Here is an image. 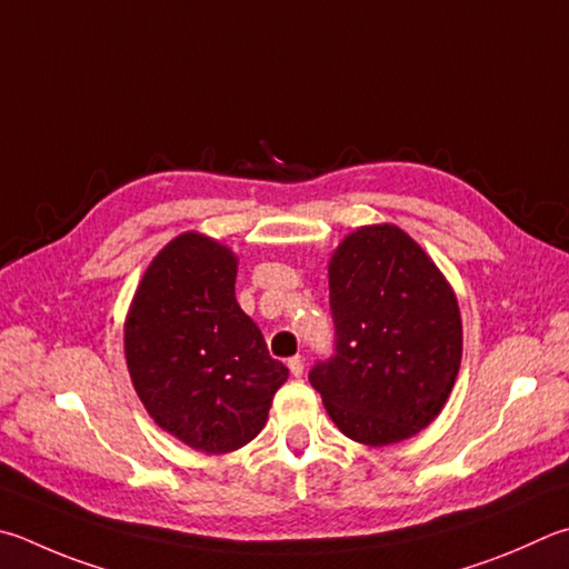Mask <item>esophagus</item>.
<instances>
[{
  "label": "esophagus",
  "instance_id": "obj_1",
  "mask_svg": "<svg viewBox=\"0 0 569 569\" xmlns=\"http://www.w3.org/2000/svg\"><path fill=\"white\" fill-rule=\"evenodd\" d=\"M288 368H291V376L293 378H301L303 376V356L288 358Z\"/></svg>",
  "mask_w": 569,
  "mask_h": 569
}]
</instances>
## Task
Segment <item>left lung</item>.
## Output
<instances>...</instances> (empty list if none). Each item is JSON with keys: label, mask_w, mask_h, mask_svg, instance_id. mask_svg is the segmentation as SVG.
<instances>
[{"label": "left lung", "mask_w": 569, "mask_h": 569, "mask_svg": "<svg viewBox=\"0 0 569 569\" xmlns=\"http://www.w3.org/2000/svg\"><path fill=\"white\" fill-rule=\"evenodd\" d=\"M333 353L308 373L350 440L390 446L436 420L458 378L452 288L396 226H366L330 258Z\"/></svg>", "instance_id": "obj_1"}]
</instances>
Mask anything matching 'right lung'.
I'll use <instances>...</instances> for the list:
<instances>
[{
  "instance_id": "right-lung-1",
  "label": "right lung",
  "mask_w": 569,
  "mask_h": 569,
  "mask_svg": "<svg viewBox=\"0 0 569 569\" xmlns=\"http://www.w3.org/2000/svg\"><path fill=\"white\" fill-rule=\"evenodd\" d=\"M236 258L183 233L153 258L123 326L127 366L159 426L203 452L251 442L288 368L236 301Z\"/></svg>"
}]
</instances>
